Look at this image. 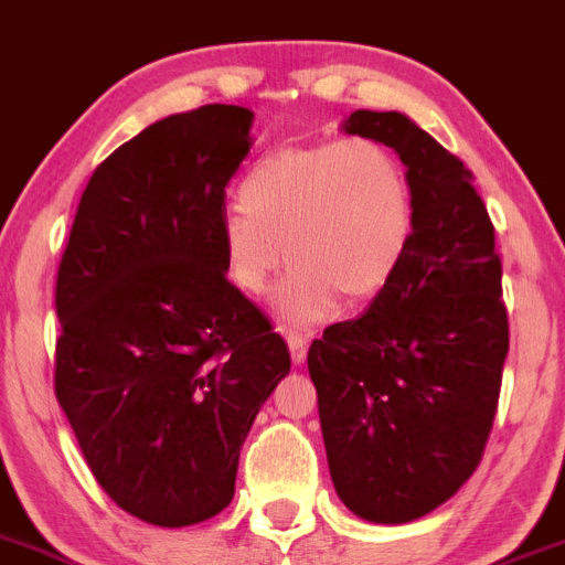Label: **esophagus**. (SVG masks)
<instances>
[{"instance_id": "1", "label": "esophagus", "mask_w": 565, "mask_h": 565, "mask_svg": "<svg viewBox=\"0 0 565 565\" xmlns=\"http://www.w3.org/2000/svg\"><path fill=\"white\" fill-rule=\"evenodd\" d=\"M286 341H288V349H291V358L294 363H305V358H308V332H299V330H286Z\"/></svg>"}]
</instances>
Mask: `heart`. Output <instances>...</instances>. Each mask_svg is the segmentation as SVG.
Segmentation results:
<instances>
[{"label":"heart","instance_id":"b5f03b06","mask_svg":"<svg viewBox=\"0 0 565 565\" xmlns=\"http://www.w3.org/2000/svg\"><path fill=\"white\" fill-rule=\"evenodd\" d=\"M222 218V255L238 291L257 297L294 263L277 313L316 324L394 282L416 235V193L399 154L374 138L282 147L246 171Z\"/></svg>","mask_w":565,"mask_h":565}]
</instances>
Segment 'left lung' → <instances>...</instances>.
I'll return each mask as SVG.
<instances>
[{"mask_svg":"<svg viewBox=\"0 0 565 565\" xmlns=\"http://www.w3.org/2000/svg\"><path fill=\"white\" fill-rule=\"evenodd\" d=\"M343 130L407 166L416 235L366 313L310 343L308 369L341 502L405 524L455 497L486 452L510 347L502 260L463 160L394 110H354Z\"/></svg>","mask_w":565,"mask_h":565,"instance_id":"left-lung-1","label":"left lung"}]
</instances>
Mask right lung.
<instances>
[{
  "label": "right lung",
  "mask_w": 565,
  "mask_h": 565,
  "mask_svg": "<svg viewBox=\"0 0 565 565\" xmlns=\"http://www.w3.org/2000/svg\"><path fill=\"white\" fill-rule=\"evenodd\" d=\"M252 110L160 118L96 166L61 257L55 396L107 497L158 527L222 513L246 433L291 372L227 279L224 188Z\"/></svg>",
  "instance_id": "right-lung-1"
}]
</instances>
